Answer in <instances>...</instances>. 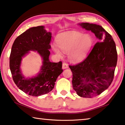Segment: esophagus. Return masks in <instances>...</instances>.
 <instances>
[{
	"label": "esophagus",
	"mask_w": 125,
	"mask_h": 125,
	"mask_svg": "<svg viewBox=\"0 0 125 125\" xmlns=\"http://www.w3.org/2000/svg\"><path fill=\"white\" fill-rule=\"evenodd\" d=\"M68 67V64H67L66 63H63L62 64V68L63 69H66Z\"/></svg>",
	"instance_id": "1"
}]
</instances>
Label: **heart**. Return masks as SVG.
Segmentation results:
<instances>
[{"label": "heart", "mask_w": 125, "mask_h": 125, "mask_svg": "<svg viewBox=\"0 0 125 125\" xmlns=\"http://www.w3.org/2000/svg\"><path fill=\"white\" fill-rule=\"evenodd\" d=\"M92 38L90 34L78 31H66L57 37V45L53 44L52 49L58 55H61L60 50L68 53V58L72 62H78L86 57L92 44ZM59 48H58V47Z\"/></svg>", "instance_id": "heart-1"}]
</instances>
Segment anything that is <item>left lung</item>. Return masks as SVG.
<instances>
[{
  "instance_id": "left-lung-1",
  "label": "left lung",
  "mask_w": 125,
  "mask_h": 125,
  "mask_svg": "<svg viewBox=\"0 0 125 125\" xmlns=\"http://www.w3.org/2000/svg\"><path fill=\"white\" fill-rule=\"evenodd\" d=\"M78 25L92 31L98 39L83 62L69 66L73 74L74 90L79 96L91 98L101 94L111 84L117 53L114 39L102 26L89 23Z\"/></svg>"
}]
</instances>
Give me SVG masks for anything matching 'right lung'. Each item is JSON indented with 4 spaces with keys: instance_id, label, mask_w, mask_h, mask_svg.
Here are the masks:
<instances>
[{
    "instance_id": "right-lung-1",
    "label": "right lung",
    "mask_w": 125,
    "mask_h": 125,
    "mask_svg": "<svg viewBox=\"0 0 125 125\" xmlns=\"http://www.w3.org/2000/svg\"><path fill=\"white\" fill-rule=\"evenodd\" d=\"M52 33L44 26L32 27L18 37L13 43L9 66L13 81L20 90L30 96L38 97L48 94L63 72L62 63L51 62L49 57ZM37 52L42 59L40 70L35 76L25 77L21 70V61L30 52Z\"/></svg>"
}]
</instances>
